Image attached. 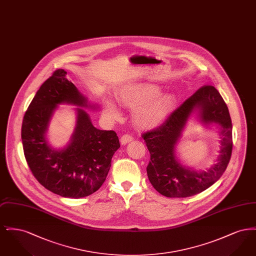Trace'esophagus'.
Wrapping results in <instances>:
<instances>
[{"mask_svg":"<svg viewBox=\"0 0 256 256\" xmlns=\"http://www.w3.org/2000/svg\"><path fill=\"white\" fill-rule=\"evenodd\" d=\"M132 140H134V137L130 134H124L120 139L122 145H126L128 143L132 142Z\"/></svg>","mask_w":256,"mask_h":256,"instance_id":"obj_1","label":"esophagus"}]
</instances>
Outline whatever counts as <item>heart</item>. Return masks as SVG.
Listing matches in <instances>:
<instances>
[{
	"label": "heart",
	"mask_w": 256,
	"mask_h": 256,
	"mask_svg": "<svg viewBox=\"0 0 256 256\" xmlns=\"http://www.w3.org/2000/svg\"><path fill=\"white\" fill-rule=\"evenodd\" d=\"M158 86L150 84H138L124 86L117 98L122 106L134 110V121L139 128H154L164 122L174 108V98L170 94H159ZM104 113L112 119L120 116L116 104L106 100Z\"/></svg>",
	"instance_id": "b5f03b06"
}]
</instances>
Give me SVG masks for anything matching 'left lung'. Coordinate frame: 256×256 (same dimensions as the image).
Instances as JSON below:
<instances>
[{
    "label": "left lung",
    "instance_id": "1",
    "mask_svg": "<svg viewBox=\"0 0 256 256\" xmlns=\"http://www.w3.org/2000/svg\"><path fill=\"white\" fill-rule=\"evenodd\" d=\"M200 109L204 122H217L222 135L218 163L207 172L196 173L182 166L174 156L176 144L188 118ZM150 154L146 174L154 188L167 198H187L206 190L226 169L232 152V124L228 108L212 86H202L160 126L142 134Z\"/></svg>",
    "mask_w": 256,
    "mask_h": 256
}]
</instances>
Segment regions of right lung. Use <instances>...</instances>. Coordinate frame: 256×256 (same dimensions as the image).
<instances>
[{
    "label": "right lung",
    "mask_w": 256,
    "mask_h": 256,
    "mask_svg": "<svg viewBox=\"0 0 256 256\" xmlns=\"http://www.w3.org/2000/svg\"><path fill=\"white\" fill-rule=\"evenodd\" d=\"M66 74L58 69L40 86L24 113L21 136L24 158L38 182L56 195L80 198L104 182L120 142L114 130H98L86 111L78 108L70 144L61 150L50 148L45 134L58 106H87V100Z\"/></svg>",
    "instance_id": "add662e5"
}]
</instances>
